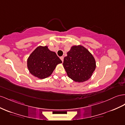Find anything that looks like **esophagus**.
<instances>
[{
	"label": "esophagus",
	"mask_w": 125,
	"mask_h": 125,
	"mask_svg": "<svg viewBox=\"0 0 125 125\" xmlns=\"http://www.w3.org/2000/svg\"><path fill=\"white\" fill-rule=\"evenodd\" d=\"M60 59L62 60V61L63 62V56L60 57Z\"/></svg>",
	"instance_id": "obj_1"
}]
</instances>
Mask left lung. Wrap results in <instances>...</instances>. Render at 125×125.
Segmentation results:
<instances>
[{
    "mask_svg": "<svg viewBox=\"0 0 125 125\" xmlns=\"http://www.w3.org/2000/svg\"><path fill=\"white\" fill-rule=\"evenodd\" d=\"M62 65L69 78L78 83L88 80L96 67L93 55L82 45L71 47Z\"/></svg>",
    "mask_w": 125,
    "mask_h": 125,
    "instance_id": "left-lung-1",
    "label": "left lung"
}]
</instances>
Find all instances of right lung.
<instances>
[{
    "mask_svg": "<svg viewBox=\"0 0 125 125\" xmlns=\"http://www.w3.org/2000/svg\"><path fill=\"white\" fill-rule=\"evenodd\" d=\"M62 61L56 53L48 46H38L27 59V67L30 73L39 79H44L52 75L56 66Z\"/></svg>",
    "mask_w": 125,
    "mask_h": 125,
    "instance_id": "1",
    "label": "right lung"
}]
</instances>
